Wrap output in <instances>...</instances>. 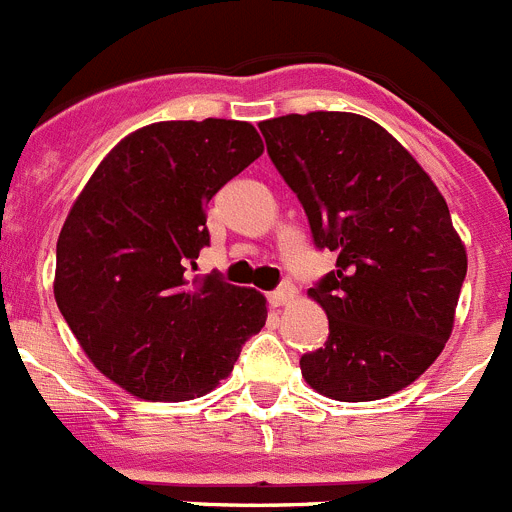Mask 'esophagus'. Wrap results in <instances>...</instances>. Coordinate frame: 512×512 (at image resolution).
<instances>
[{
    "label": "esophagus",
    "instance_id": "1",
    "mask_svg": "<svg viewBox=\"0 0 512 512\" xmlns=\"http://www.w3.org/2000/svg\"><path fill=\"white\" fill-rule=\"evenodd\" d=\"M293 298H295V288H293V285H290V283L280 285L278 290H272V293L267 295V300H270L272 308H280V305H288Z\"/></svg>",
    "mask_w": 512,
    "mask_h": 512
}]
</instances>
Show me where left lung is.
<instances>
[{"instance_id": "8db88e82", "label": "left lung", "mask_w": 512, "mask_h": 512, "mask_svg": "<svg viewBox=\"0 0 512 512\" xmlns=\"http://www.w3.org/2000/svg\"><path fill=\"white\" fill-rule=\"evenodd\" d=\"M267 154L336 270L308 290L328 315L303 379L338 401H374L424 374L455 326L467 252L447 202L386 128L356 113L262 121Z\"/></svg>"}]
</instances>
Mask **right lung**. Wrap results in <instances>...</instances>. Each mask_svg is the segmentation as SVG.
Returning a JSON list of instances; mask_svg holds the SVG:
<instances>
[{
  "mask_svg": "<svg viewBox=\"0 0 512 512\" xmlns=\"http://www.w3.org/2000/svg\"><path fill=\"white\" fill-rule=\"evenodd\" d=\"M265 151L245 121H161L123 138L57 240L55 300L95 369L138 399L212 391L267 318L262 293L191 278L209 199Z\"/></svg>",
  "mask_w": 512,
  "mask_h": 512,
  "instance_id": "right-lung-1",
  "label": "right lung"
}]
</instances>
